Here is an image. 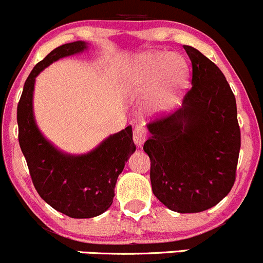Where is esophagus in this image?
<instances>
[{
  "label": "esophagus",
  "instance_id": "1",
  "mask_svg": "<svg viewBox=\"0 0 263 263\" xmlns=\"http://www.w3.org/2000/svg\"><path fill=\"white\" fill-rule=\"evenodd\" d=\"M147 136V132L144 127L137 126L135 127L134 129V142L137 145V146H142V144L145 142Z\"/></svg>",
  "mask_w": 263,
  "mask_h": 263
}]
</instances>
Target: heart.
Wrapping results in <instances>:
<instances>
[{
    "instance_id": "heart-1",
    "label": "heart",
    "mask_w": 263,
    "mask_h": 263,
    "mask_svg": "<svg viewBox=\"0 0 263 263\" xmlns=\"http://www.w3.org/2000/svg\"><path fill=\"white\" fill-rule=\"evenodd\" d=\"M187 66L182 58L171 53H150L140 58L131 70L136 85L151 84L163 79L169 90H176L184 82Z\"/></svg>"
}]
</instances>
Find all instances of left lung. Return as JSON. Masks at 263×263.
<instances>
[{
  "label": "left lung",
  "instance_id": "1",
  "mask_svg": "<svg viewBox=\"0 0 263 263\" xmlns=\"http://www.w3.org/2000/svg\"><path fill=\"white\" fill-rule=\"evenodd\" d=\"M192 87L182 108L148 123L144 150L154 195L177 213H200L232 190L240 150L235 97L219 67L193 47Z\"/></svg>",
  "mask_w": 263,
  "mask_h": 263
}]
</instances>
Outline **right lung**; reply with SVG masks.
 Here are the masks:
<instances>
[{"instance_id": "obj_1", "label": "right lung", "mask_w": 263, "mask_h": 263, "mask_svg": "<svg viewBox=\"0 0 263 263\" xmlns=\"http://www.w3.org/2000/svg\"><path fill=\"white\" fill-rule=\"evenodd\" d=\"M85 48L84 42H73L53 49L31 70L17 104L18 144L36 192L54 210L75 219L98 216L109 209L117 178L127 159L136 150L131 126L81 156L61 153L39 132L33 117L35 78L54 61Z\"/></svg>"}]
</instances>
